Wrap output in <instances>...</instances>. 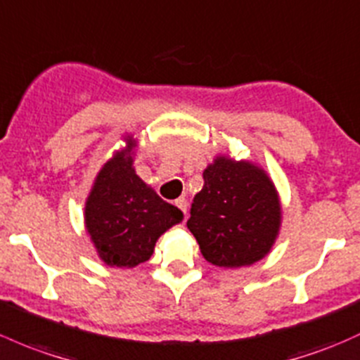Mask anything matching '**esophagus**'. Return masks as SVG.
<instances>
[{
  "label": "esophagus",
  "mask_w": 360,
  "mask_h": 360,
  "mask_svg": "<svg viewBox=\"0 0 360 360\" xmlns=\"http://www.w3.org/2000/svg\"><path fill=\"white\" fill-rule=\"evenodd\" d=\"M176 205L179 207L181 210H183L184 215L188 214V202H186V198H177V200H176Z\"/></svg>",
  "instance_id": "esophagus-1"
}]
</instances>
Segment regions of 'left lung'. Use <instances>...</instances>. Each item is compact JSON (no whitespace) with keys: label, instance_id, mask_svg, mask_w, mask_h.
<instances>
[{"label":"left lung","instance_id":"obj_1","mask_svg":"<svg viewBox=\"0 0 360 360\" xmlns=\"http://www.w3.org/2000/svg\"><path fill=\"white\" fill-rule=\"evenodd\" d=\"M203 179L186 224L203 259L238 269L269 255L281 231L283 209L266 169L219 153L203 170Z\"/></svg>","mask_w":360,"mask_h":360}]
</instances>
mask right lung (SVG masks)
<instances>
[{"mask_svg":"<svg viewBox=\"0 0 360 360\" xmlns=\"http://www.w3.org/2000/svg\"><path fill=\"white\" fill-rule=\"evenodd\" d=\"M122 141L91 184L84 228L101 262L132 269L153 255L158 238L184 215L136 174V136L126 132Z\"/></svg>","mask_w":360,"mask_h":360,"instance_id":"add662e5","label":"right lung"}]
</instances>
